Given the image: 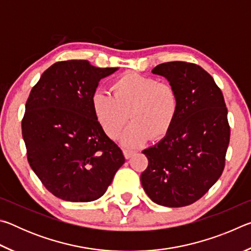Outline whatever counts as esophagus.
Wrapping results in <instances>:
<instances>
[{"label": "esophagus", "mask_w": 251, "mask_h": 251, "mask_svg": "<svg viewBox=\"0 0 251 251\" xmlns=\"http://www.w3.org/2000/svg\"><path fill=\"white\" fill-rule=\"evenodd\" d=\"M123 154H124L126 159H128V158H130V157L135 154V151H130V150H127V148H124V150H123Z\"/></svg>", "instance_id": "1"}]
</instances>
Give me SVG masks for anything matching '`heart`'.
I'll list each match as a JSON object with an SVG mask.
<instances>
[{
    "instance_id": "heart-1",
    "label": "heart",
    "mask_w": 251,
    "mask_h": 251,
    "mask_svg": "<svg viewBox=\"0 0 251 251\" xmlns=\"http://www.w3.org/2000/svg\"><path fill=\"white\" fill-rule=\"evenodd\" d=\"M112 92L110 96L97 90L91 99L96 121L108 137H116L128 115L131 123L121 137L126 146L142 145L150 137L161 139L169 133L179 104L172 84L128 72L114 80Z\"/></svg>"
}]
</instances>
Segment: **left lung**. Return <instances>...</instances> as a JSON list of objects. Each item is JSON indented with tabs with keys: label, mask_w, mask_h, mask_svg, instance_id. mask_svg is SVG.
<instances>
[{
	"label": "left lung",
	"mask_w": 251,
	"mask_h": 251,
	"mask_svg": "<svg viewBox=\"0 0 251 251\" xmlns=\"http://www.w3.org/2000/svg\"><path fill=\"white\" fill-rule=\"evenodd\" d=\"M151 72L169 80L179 104L169 133L143 151L148 166L141 181L158 205L188 206L223 174L230 139L226 103L214 78L194 63L167 62Z\"/></svg>",
	"instance_id": "left-lung-1"
}]
</instances>
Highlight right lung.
<instances>
[{"mask_svg": "<svg viewBox=\"0 0 251 251\" xmlns=\"http://www.w3.org/2000/svg\"><path fill=\"white\" fill-rule=\"evenodd\" d=\"M115 71L86 59L57 62L29 93L22 120L28 164L45 188L63 201L99 199L125 163L91 103L100 80Z\"/></svg>", "mask_w": 251, "mask_h": 251, "instance_id": "1", "label": "right lung"}]
</instances>
